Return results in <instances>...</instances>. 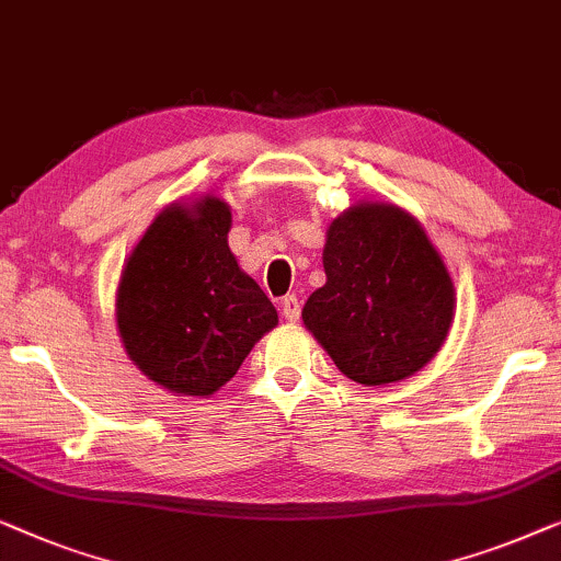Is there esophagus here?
I'll use <instances>...</instances> for the list:
<instances>
[{
	"instance_id": "34e87169",
	"label": "esophagus",
	"mask_w": 561,
	"mask_h": 561,
	"mask_svg": "<svg viewBox=\"0 0 561 561\" xmlns=\"http://www.w3.org/2000/svg\"><path fill=\"white\" fill-rule=\"evenodd\" d=\"M282 318L287 322L299 320V299L295 295H287L282 299Z\"/></svg>"
}]
</instances>
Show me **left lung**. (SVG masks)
<instances>
[{"mask_svg": "<svg viewBox=\"0 0 561 561\" xmlns=\"http://www.w3.org/2000/svg\"><path fill=\"white\" fill-rule=\"evenodd\" d=\"M325 284L302 322L351 381L386 386L437 356L455 320V284L420 220L393 203L360 201L333 218Z\"/></svg>", "mask_w": 561, "mask_h": 561, "instance_id": "obj_1", "label": "left lung"}]
</instances>
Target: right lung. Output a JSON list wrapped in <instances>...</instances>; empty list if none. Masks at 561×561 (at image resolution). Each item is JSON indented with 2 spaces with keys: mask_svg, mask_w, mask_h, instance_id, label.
<instances>
[{
  "mask_svg": "<svg viewBox=\"0 0 561 561\" xmlns=\"http://www.w3.org/2000/svg\"><path fill=\"white\" fill-rule=\"evenodd\" d=\"M231 205L218 195L157 213L124 262L116 330L126 356L175 397L208 399L277 328V310L228 249Z\"/></svg>",
  "mask_w": 561,
  "mask_h": 561,
  "instance_id": "1",
  "label": "right lung"
}]
</instances>
